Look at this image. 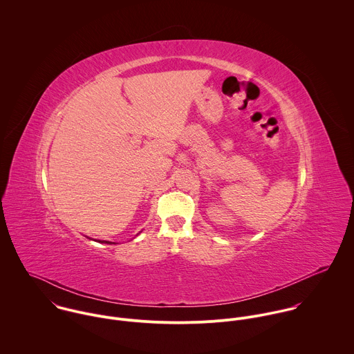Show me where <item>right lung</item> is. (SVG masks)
Returning <instances> with one entry per match:
<instances>
[{"label": "right lung", "mask_w": 354, "mask_h": 354, "mask_svg": "<svg viewBox=\"0 0 354 354\" xmlns=\"http://www.w3.org/2000/svg\"><path fill=\"white\" fill-rule=\"evenodd\" d=\"M99 243H107V244H113V241H107V240H97ZM115 244V243H114Z\"/></svg>", "instance_id": "1"}]
</instances>
